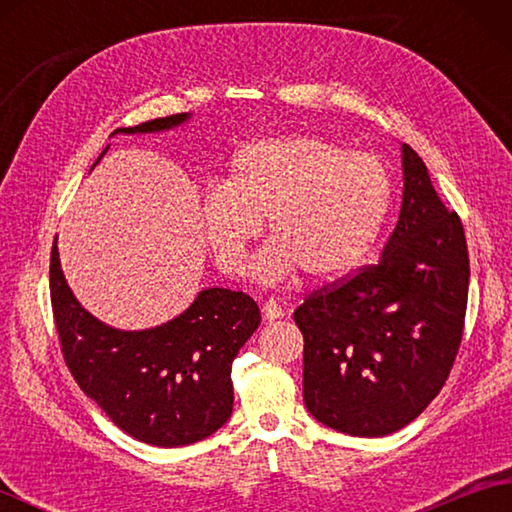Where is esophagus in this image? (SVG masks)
<instances>
[{"label": "esophagus", "mask_w": 512, "mask_h": 512, "mask_svg": "<svg viewBox=\"0 0 512 512\" xmlns=\"http://www.w3.org/2000/svg\"><path fill=\"white\" fill-rule=\"evenodd\" d=\"M262 314L266 321H277L284 317V308H281V303L275 299H268L262 303Z\"/></svg>", "instance_id": "obj_1"}]
</instances>
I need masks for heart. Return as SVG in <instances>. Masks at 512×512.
Segmentation results:
<instances>
[{"instance_id": "obj_1", "label": "heart", "mask_w": 512, "mask_h": 512, "mask_svg": "<svg viewBox=\"0 0 512 512\" xmlns=\"http://www.w3.org/2000/svg\"><path fill=\"white\" fill-rule=\"evenodd\" d=\"M394 182L385 162L330 138L295 134L244 147L222 187L202 195L200 217L217 266L237 275L266 224L270 242L250 264L262 284L297 268L312 279L352 270L383 228Z\"/></svg>"}]
</instances>
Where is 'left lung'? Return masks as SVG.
Returning a JSON list of instances; mask_svg holds the SVG:
<instances>
[{
    "instance_id": "8db88e82",
    "label": "left lung",
    "mask_w": 512,
    "mask_h": 512,
    "mask_svg": "<svg viewBox=\"0 0 512 512\" xmlns=\"http://www.w3.org/2000/svg\"><path fill=\"white\" fill-rule=\"evenodd\" d=\"M400 158V215L378 264L295 310L306 407L356 438L389 436L438 396L469 297L460 217L442 204L416 151L400 145Z\"/></svg>"
}]
</instances>
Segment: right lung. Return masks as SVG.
Wrapping results in <instances>:
<instances>
[{
	"mask_svg": "<svg viewBox=\"0 0 512 512\" xmlns=\"http://www.w3.org/2000/svg\"><path fill=\"white\" fill-rule=\"evenodd\" d=\"M189 118L191 114L156 118L116 129L112 136L169 132ZM50 295L61 352L74 380L127 436L151 447H187L213 436L231 418V367L262 323L257 303L244 292L206 288L167 323L149 330H118L96 319L74 297L54 237Z\"/></svg>",
	"mask_w": 512,
	"mask_h": 512,
	"instance_id": "right-lung-1",
	"label": "right lung"
}]
</instances>
